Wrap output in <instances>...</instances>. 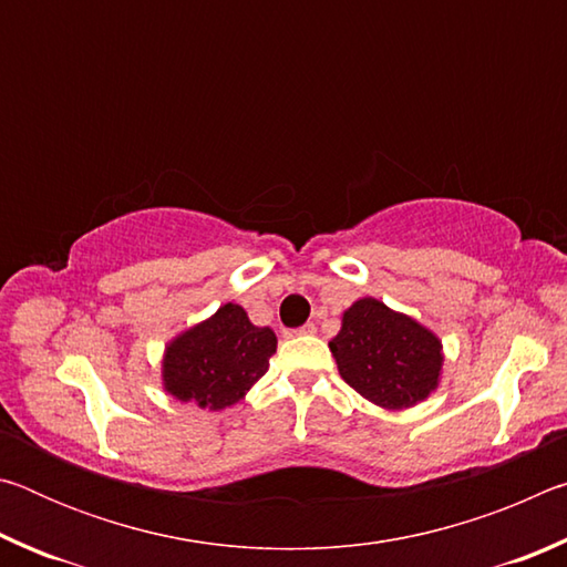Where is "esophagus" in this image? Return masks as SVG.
Wrapping results in <instances>:
<instances>
[{
	"label": "esophagus",
	"instance_id": "1",
	"mask_svg": "<svg viewBox=\"0 0 567 567\" xmlns=\"http://www.w3.org/2000/svg\"><path fill=\"white\" fill-rule=\"evenodd\" d=\"M295 334H315V324L307 322V324H302L300 330H295Z\"/></svg>",
	"mask_w": 567,
	"mask_h": 567
}]
</instances>
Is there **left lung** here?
<instances>
[{"label": "left lung", "instance_id": "1", "mask_svg": "<svg viewBox=\"0 0 567 567\" xmlns=\"http://www.w3.org/2000/svg\"><path fill=\"white\" fill-rule=\"evenodd\" d=\"M330 352L352 390L392 412L427 400L443 378V340L375 297H360L342 312Z\"/></svg>", "mask_w": 567, "mask_h": 567}]
</instances>
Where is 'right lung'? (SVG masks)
I'll use <instances>...</instances> for the list:
<instances>
[{
	"label": "right lung",
	"instance_id": "1",
	"mask_svg": "<svg viewBox=\"0 0 567 567\" xmlns=\"http://www.w3.org/2000/svg\"><path fill=\"white\" fill-rule=\"evenodd\" d=\"M275 350L270 328L249 322L243 305L225 302L165 344L162 388L203 410L233 408L265 375Z\"/></svg>",
	"mask_w": 567,
	"mask_h": 567
}]
</instances>
